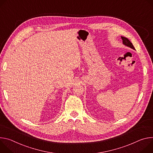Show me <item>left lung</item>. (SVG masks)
<instances>
[{
    "label": "left lung",
    "instance_id": "obj_1",
    "mask_svg": "<svg viewBox=\"0 0 153 153\" xmlns=\"http://www.w3.org/2000/svg\"><path fill=\"white\" fill-rule=\"evenodd\" d=\"M121 38L122 39L123 45H126V46H127L128 47H130L131 48H132V49L135 50V48L133 46L131 42V41L128 38H126L125 37H123V36H121Z\"/></svg>",
    "mask_w": 153,
    "mask_h": 153
}]
</instances>
